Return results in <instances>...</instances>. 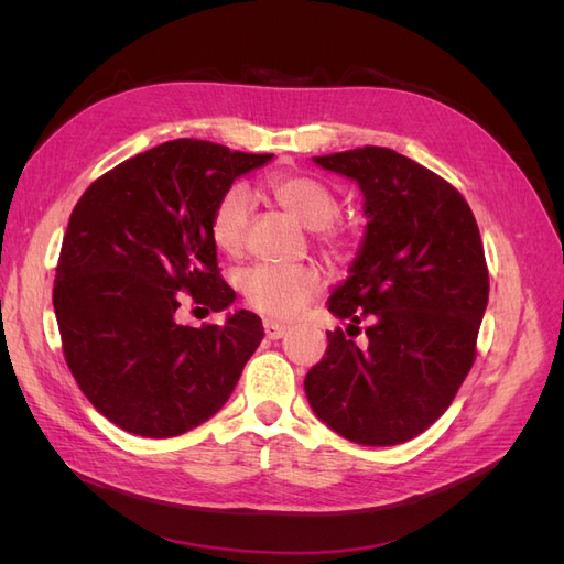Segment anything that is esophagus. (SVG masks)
I'll list each match as a JSON object with an SVG mask.
<instances>
[{"instance_id": "1", "label": "esophagus", "mask_w": 564, "mask_h": 564, "mask_svg": "<svg viewBox=\"0 0 564 564\" xmlns=\"http://www.w3.org/2000/svg\"><path fill=\"white\" fill-rule=\"evenodd\" d=\"M286 324H280V322H275V319H265L263 322V332H265V336L268 338H272V340H278V338H282L284 334H286Z\"/></svg>"}]
</instances>
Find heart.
Returning a JSON list of instances; mask_svg holds the SVG:
<instances>
[{
    "label": "heart",
    "mask_w": 564,
    "mask_h": 564,
    "mask_svg": "<svg viewBox=\"0 0 564 564\" xmlns=\"http://www.w3.org/2000/svg\"><path fill=\"white\" fill-rule=\"evenodd\" d=\"M268 191L305 228L313 230L317 247L332 261H344L352 251L355 235L338 224V199L329 185L308 174H275L268 178ZM251 220V197L240 185H232L218 197L209 218V235L216 249L226 256H240ZM322 272L313 263L296 265H253L240 275V289L249 308L268 317H292L322 292Z\"/></svg>",
    "instance_id": "heart-1"
}]
</instances>
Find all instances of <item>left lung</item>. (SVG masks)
I'll return each mask as SVG.
<instances>
[{
    "instance_id": "obj_1",
    "label": "left lung",
    "mask_w": 564,
    "mask_h": 564,
    "mask_svg": "<svg viewBox=\"0 0 564 564\" xmlns=\"http://www.w3.org/2000/svg\"><path fill=\"white\" fill-rule=\"evenodd\" d=\"M313 160L365 195L362 249L329 311L350 319L348 335L367 321L370 344L327 332L305 395L346 440L400 445L445 414L475 362L489 299L480 230L452 183L395 150L365 145Z\"/></svg>"
}]
</instances>
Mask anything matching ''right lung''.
Wrapping results in <instances>:
<instances>
[{
	"label": "right lung",
	"mask_w": 564,
	"mask_h": 564,
	"mask_svg": "<svg viewBox=\"0 0 564 564\" xmlns=\"http://www.w3.org/2000/svg\"><path fill=\"white\" fill-rule=\"evenodd\" d=\"M272 155L178 139L96 178L70 214L54 282L65 362L119 429L174 437L212 419L263 338L249 311L224 324L176 322L183 294L214 313L220 278L209 218L237 176Z\"/></svg>",
	"instance_id": "obj_1"
}]
</instances>
